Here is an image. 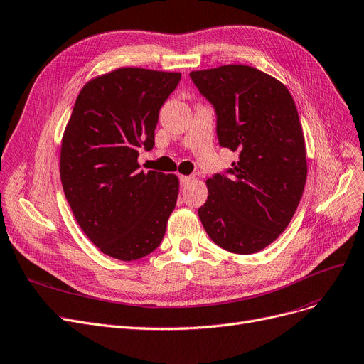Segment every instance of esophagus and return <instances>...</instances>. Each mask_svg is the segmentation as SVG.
I'll return each instance as SVG.
<instances>
[{
  "instance_id": "esophagus-1",
  "label": "esophagus",
  "mask_w": 364,
  "mask_h": 364,
  "mask_svg": "<svg viewBox=\"0 0 364 364\" xmlns=\"http://www.w3.org/2000/svg\"><path fill=\"white\" fill-rule=\"evenodd\" d=\"M191 181H193V177H192V176H180V184H181L183 187L187 186Z\"/></svg>"
}]
</instances>
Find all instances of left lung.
<instances>
[{"label":"left lung","mask_w":364,"mask_h":364,"mask_svg":"<svg viewBox=\"0 0 364 364\" xmlns=\"http://www.w3.org/2000/svg\"><path fill=\"white\" fill-rule=\"evenodd\" d=\"M215 113L218 144L240 156L207 180L198 210L210 238L236 255L274 242L290 223L306 181V151L296 104L274 77L247 65L192 71Z\"/></svg>","instance_id":"obj_1"}]
</instances>
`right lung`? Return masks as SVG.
<instances>
[{"label":"right lung","instance_id":"1","mask_svg":"<svg viewBox=\"0 0 364 364\" xmlns=\"http://www.w3.org/2000/svg\"><path fill=\"white\" fill-rule=\"evenodd\" d=\"M180 73L119 68L93 78L75 100L62 139L60 181L78 226L104 255L138 260L164 240L178 178L141 171L154 147L159 109Z\"/></svg>","mask_w":364,"mask_h":364}]
</instances>
